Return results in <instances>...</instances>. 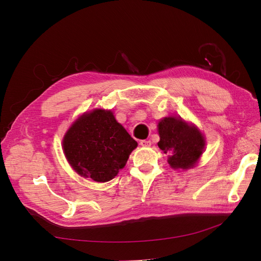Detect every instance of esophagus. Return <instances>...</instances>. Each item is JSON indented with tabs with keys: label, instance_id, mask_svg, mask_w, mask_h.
I'll list each match as a JSON object with an SVG mask.
<instances>
[{
	"label": "esophagus",
	"instance_id": "esophagus-1",
	"mask_svg": "<svg viewBox=\"0 0 261 261\" xmlns=\"http://www.w3.org/2000/svg\"><path fill=\"white\" fill-rule=\"evenodd\" d=\"M140 144H141L142 147H150V146H151V142H150V141H146V140L141 141Z\"/></svg>",
	"mask_w": 261,
	"mask_h": 261
}]
</instances>
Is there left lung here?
Listing matches in <instances>:
<instances>
[{
    "instance_id": "obj_1",
    "label": "left lung",
    "mask_w": 261,
    "mask_h": 261,
    "mask_svg": "<svg viewBox=\"0 0 261 261\" xmlns=\"http://www.w3.org/2000/svg\"><path fill=\"white\" fill-rule=\"evenodd\" d=\"M158 146L168 153L169 165L174 169H188L200 159L204 150V138L194 126L182 118L165 117L159 122Z\"/></svg>"
}]
</instances>
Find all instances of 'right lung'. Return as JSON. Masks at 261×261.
<instances>
[{"label": "right lung", "instance_id": "right-lung-1", "mask_svg": "<svg viewBox=\"0 0 261 261\" xmlns=\"http://www.w3.org/2000/svg\"><path fill=\"white\" fill-rule=\"evenodd\" d=\"M136 146L113 113L100 109L78 118L63 139L65 156L74 170L96 182L112 180Z\"/></svg>", "mask_w": 261, "mask_h": 261}]
</instances>
